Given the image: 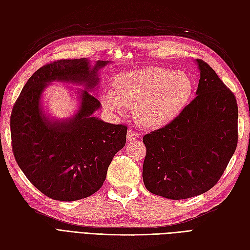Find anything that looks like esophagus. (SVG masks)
<instances>
[{
  "label": "esophagus",
  "mask_w": 250,
  "mask_h": 250,
  "mask_svg": "<svg viewBox=\"0 0 250 250\" xmlns=\"http://www.w3.org/2000/svg\"><path fill=\"white\" fill-rule=\"evenodd\" d=\"M139 138V134L135 132L133 129H129L127 132V140L128 141H132V140H135Z\"/></svg>",
  "instance_id": "34e87169"
}]
</instances>
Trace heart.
<instances>
[{"label":"heart","instance_id":"1","mask_svg":"<svg viewBox=\"0 0 250 250\" xmlns=\"http://www.w3.org/2000/svg\"><path fill=\"white\" fill-rule=\"evenodd\" d=\"M115 90L105 88L104 106L121 113L125 106L134 108L135 118L146 127H156L169 122L190 99L193 82L183 71L161 66H147L119 74Z\"/></svg>","mask_w":250,"mask_h":250}]
</instances>
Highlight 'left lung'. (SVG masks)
<instances>
[{
	"label": "left lung",
	"mask_w": 250,
	"mask_h": 250,
	"mask_svg": "<svg viewBox=\"0 0 250 250\" xmlns=\"http://www.w3.org/2000/svg\"><path fill=\"white\" fill-rule=\"evenodd\" d=\"M196 62L200 71L196 97L169 124L143 138L144 185L173 200L210 190L238 144L236 97L207 62Z\"/></svg>",
	"instance_id": "obj_1"
}]
</instances>
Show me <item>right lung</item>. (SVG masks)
Returning a JSON list of instances; mask_svg holds the SVG:
<instances>
[{
	"label": "right lung",
	"mask_w": 250,
	"mask_h": 250,
	"mask_svg": "<svg viewBox=\"0 0 250 250\" xmlns=\"http://www.w3.org/2000/svg\"><path fill=\"white\" fill-rule=\"evenodd\" d=\"M86 58L62 59L44 64L29 78L13 105L10 118L12 151L21 170L37 190L60 201L86 198L103 186L108 166L125 146L127 126L105 123L93 113L101 103L89 93L98 70ZM85 84L80 110L71 119L50 120L41 108L43 89L50 82Z\"/></svg>",
	"instance_id": "obj_1"
}]
</instances>
